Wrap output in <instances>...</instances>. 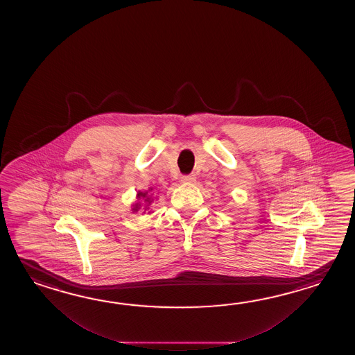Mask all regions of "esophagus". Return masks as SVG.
Returning a JSON list of instances; mask_svg holds the SVG:
<instances>
[{"instance_id": "obj_1", "label": "esophagus", "mask_w": 355, "mask_h": 355, "mask_svg": "<svg viewBox=\"0 0 355 355\" xmlns=\"http://www.w3.org/2000/svg\"><path fill=\"white\" fill-rule=\"evenodd\" d=\"M196 175H185V176H182L181 178V181L182 182H185V184H193V182H196Z\"/></svg>"}]
</instances>
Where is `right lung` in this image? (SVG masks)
<instances>
[{
    "label": "right lung",
    "instance_id": "add662e5",
    "mask_svg": "<svg viewBox=\"0 0 355 355\" xmlns=\"http://www.w3.org/2000/svg\"><path fill=\"white\" fill-rule=\"evenodd\" d=\"M148 191H152V189H150ZM148 191H138V194H137V198L139 199V200H144L146 203H147V207L152 203L151 196L148 194ZM147 207H146V209H147ZM141 208V203L138 202V203L133 204V208H132V211H138V209Z\"/></svg>",
    "mask_w": 355,
    "mask_h": 355
}]
</instances>
